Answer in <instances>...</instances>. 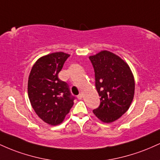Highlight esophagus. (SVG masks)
<instances>
[{"label":"esophagus","mask_w":160,"mask_h":160,"mask_svg":"<svg viewBox=\"0 0 160 160\" xmlns=\"http://www.w3.org/2000/svg\"><path fill=\"white\" fill-rule=\"evenodd\" d=\"M82 95L81 94H80V95H78V98L79 99V100H80V99H82Z\"/></svg>","instance_id":"34e87169"}]
</instances>
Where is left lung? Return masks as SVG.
Listing matches in <instances>:
<instances>
[{"mask_svg":"<svg viewBox=\"0 0 160 160\" xmlns=\"http://www.w3.org/2000/svg\"><path fill=\"white\" fill-rule=\"evenodd\" d=\"M89 58L101 97L100 105L93 113L101 121L110 123L118 120L131 105L135 93L133 74L126 62L109 51H101Z\"/></svg>","mask_w":160,"mask_h":160,"instance_id":"8db88e82","label":"left lung"}]
</instances>
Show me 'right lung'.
I'll list each match as a JSON object with an SVG mask.
<instances>
[{
  "label": "right lung",
  "mask_w": 160,
  "mask_h": 160,
  "mask_svg": "<svg viewBox=\"0 0 160 160\" xmlns=\"http://www.w3.org/2000/svg\"><path fill=\"white\" fill-rule=\"evenodd\" d=\"M70 56L58 52L40 58L33 65L28 81V93L33 109L38 117L51 126L63 122L74 104L67 82L58 74Z\"/></svg>",
  "instance_id": "right-lung-1"
}]
</instances>
